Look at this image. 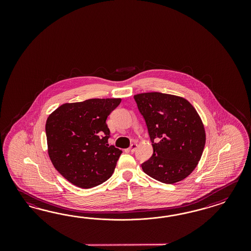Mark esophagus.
<instances>
[{
  "label": "esophagus",
  "instance_id": "34e87169",
  "mask_svg": "<svg viewBox=\"0 0 251 251\" xmlns=\"http://www.w3.org/2000/svg\"><path fill=\"white\" fill-rule=\"evenodd\" d=\"M137 146H138V145H137L136 144H132V145L129 146V151L131 152H135V151H136Z\"/></svg>",
  "mask_w": 251,
  "mask_h": 251
}]
</instances>
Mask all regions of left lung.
Here are the masks:
<instances>
[{
	"instance_id": "1",
	"label": "left lung",
	"mask_w": 251,
	"mask_h": 251,
	"mask_svg": "<svg viewBox=\"0 0 251 251\" xmlns=\"http://www.w3.org/2000/svg\"><path fill=\"white\" fill-rule=\"evenodd\" d=\"M152 142V155L144 172L160 182L174 184L197 167L205 145V129L187 99L159 92L134 95Z\"/></svg>"
}]
</instances>
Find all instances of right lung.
Segmentation results:
<instances>
[{
  "instance_id": "obj_1",
  "label": "right lung",
  "mask_w": 251,
  "mask_h": 251,
  "mask_svg": "<svg viewBox=\"0 0 251 251\" xmlns=\"http://www.w3.org/2000/svg\"><path fill=\"white\" fill-rule=\"evenodd\" d=\"M122 99H92L64 103L48 117V153L69 182L90 189L107 180L122 151L107 144V116Z\"/></svg>"
}]
</instances>
